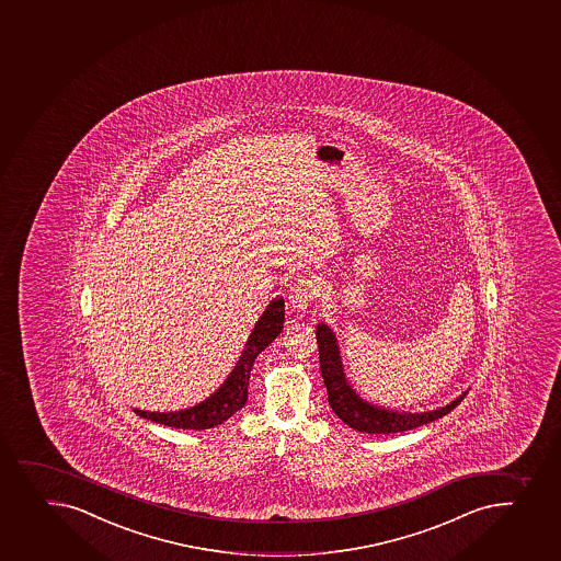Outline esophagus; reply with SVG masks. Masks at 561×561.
<instances>
[{"label":"esophagus","instance_id":"34e87169","mask_svg":"<svg viewBox=\"0 0 561 561\" xmlns=\"http://www.w3.org/2000/svg\"><path fill=\"white\" fill-rule=\"evenodd\" d=\"M314 298V285L309 279H298L289 293V306L295 311H306L309 304Z\"/></svg>","mask_w":561,"mask_h":561}]
</instances>
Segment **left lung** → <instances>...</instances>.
<instances>
[{
	"instance_id": "8db88e82",
	"label": "left lung",
	"mask_w": 561,
	"mask_h": 561,
	"mask_svg": "<svg viewBox=\"0 0 561 561\" xmlns=\"http://www.w3.org/2000/svg\"><path fill=\"white\" fill-rule=\"evenodd\" d=\"M317 344L318 353H320V371H322L325 388H328L330 407L342 422L358 433L392 434L411 431V428L420 427V425L449 414L468 393L466 390L450 403L438 407L434 411L401 412L385 409L381 404L370 403L360 398V393L352 387L346 370H344V363H342L339 339H336L335 331L331 330V325L325 322H320L317 325Z\"/></svg>"
}]
</instances>
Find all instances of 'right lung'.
<instances>
[{"instance_id": "obj_1", "label": "right lung", "mask_w": 561, "mask_h": 561, "mask_svg": "<svg viewBox=\"0 0 561 561\" xmlns=\"http://www.w3.org/2000/svg\"><path fill=\"white\" fill-rule=\"evenodd\" d=\"M284 322V296H276L266 306L260 320L255 322L254 330L250 333L249 341L244 342L243 352H241V357L237 358L233 370L228 374L225 382L209 398L193 404L190 409H182V411L150 412L134 409V412L150 422L162 423L169 427L193 428V431L217 427L220 423H225L237 411H241L247 403L250 371L254 366L255 357L282 333Z\"/></svg>"}]
</instances>
